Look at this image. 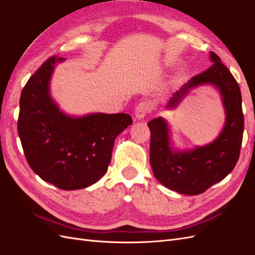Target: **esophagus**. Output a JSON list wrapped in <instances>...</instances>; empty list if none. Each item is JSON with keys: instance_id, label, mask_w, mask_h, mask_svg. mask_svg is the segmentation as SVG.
<instances>
[{"instance_id": "1", "label": "esophagus", "mask_w": 255, "mask_h": 255, "mask_svg": "<svg viewBox=\"0 0 255 255\" xmlns=\"http://www.w3.org/2000/svg\"><path fill=\"white\" fill-rule=\"evenodd\" d=\"M152 111V104L149 101L140 102L136 106L135 110V117L137 119H142L145 115H148Z\"/></svg>"}]
</instances>
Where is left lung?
Returning <instances> with one entry per match:
<instances>
[{
  "instance_id": "left-lung-1",
  "label": "left lung",
  "mask_w": 255,
  "mask_h": 255,
  "mask_svg": "<svg viewBox=\"0 0 255 255\" xmlns=\"http://www.w3.org/2000/svg\"><path fill=\"white\" fill-rule=\"evenodd\" d=\"M210 59L212 66L174 92L167 109L179 105L190 89L200 85H213L219 90L226 111V123L219 136L213 142L194 150L174 151L167 121L158 117L148 122L151 132L150 164L154 176L165 187L189 196L202 194L233 170L243 141L241 88L217 54L211 52Z\"/></svg>"
}]
</instances>
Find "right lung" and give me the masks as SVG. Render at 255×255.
<instances>
[{
	"instance_id": "right-lung-1",
	"label": "right lung",
	"mask_w": 255,
	"mask_h": 255,
	"mask_svg": "<svg viewBox=\"0 0 255 255\" xmlns=\"http://www.w3.org/2000/svg\"><path fill=\"white\" fill-rule=\"evenodd\" d=\"M52 56L30 76L20 97L18 134L29 167L63 190L86 188L107 171L116 137L133 123L128 114L71 117L50 96Z\"/></svg>"
}]
</instances>
